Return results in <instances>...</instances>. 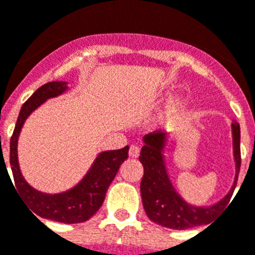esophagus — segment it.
<instances>
[{
  "label": "esophagus",
  "mask_w": 255,
  "mask_h": 255,
  "mask_svg": "<svg viewBox=\"0 0 255 255\" xmlns=\"http://www.w3.org/2000/svg\"><path fill=\"white\" fill-rule=\"evenodd\" d=\"M139 152H140V148L138 146H135V144H132V146H130L129 148V155L131 157H138L139 156Z\"/></svg>",
  "instance_id": "1"
}]
</instances>
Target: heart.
I'll list each match as a JSON object with an SVG mask.
<instances>
[{"label":"heart","instance_id":"1","mask_svg":"<svg viewBox=\"0 0 255 255\" xmlns=\"http://www.w3.org/2000/svg\"><path fill=\"white\" fill-rule=\"evenodd\" d=\"M181 107H182V100L180 98L173 99L167 108H165V111H164L163 119L165 121H172V120H174L178 116V113H180Z\"/></svg>","mask_w":255,"mask_h":255}]
</instances>
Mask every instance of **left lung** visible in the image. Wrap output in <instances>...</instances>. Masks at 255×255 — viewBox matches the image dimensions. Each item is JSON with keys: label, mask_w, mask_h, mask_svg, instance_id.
Listing matches in <instances>:
<instances>
[{"label": "left lung", "mask_w": 255, "mask_h": 255, "mask_svg": "<svg viewBox=\"0 0 255 255\" xmlns=\"http://www.w3.org/2000/svg\"><path fill=\"white\" fill-rule=\"evenodd\" d=\"M233 132V151L236 160V177L235 184L228 194L222 201L212 207H194L188 205L180 195L168 178L167 169L164 165L163 147L165 143V135L163 132H151L147 134L143 140L144 146L140 151L139 160L143 164L144 173L140 181V195H142L143 207L147 216L153 223L170 229H188L197 226H203L211 222V219L222 212L231 201L237 178H239L240 165H241V151H240V125L232 124Z\"/></svg>", "instance_id": "obj_1"}]
</instances>
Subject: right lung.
Listing matches in <instances>:
<instances>
[{
    "instance_id": "right-lung-1",
    "label": "right lung",
    "mask_w": 255,
    "mask_h": 255,
    "mask_svg": "<svg viewBox=\"0 0 255 255\" xmlns=\"http://www.w3.org/2000/svg\"><path fill=\"white\" fill-rule=\"evenodd\" d=\"M66 88L67 86L65 82H48L37 88L32 96L23 104L16 120L15 129L10 139V165H11L16 190L23 195L24 203H27L29 210H32L33 216L36 214L43 219L74 224V223H83L88 220L102 207L107 189L116 177L120 165L128 159L129 146L124 147L121 150L105 151L100 153L90 172L86 174V177L74 189L66 193L50 195L31 188L19 170L18 156H16L19 131L33 109L43 104L47 99L62 94Z\"/></svg>"
}]
</instances>
